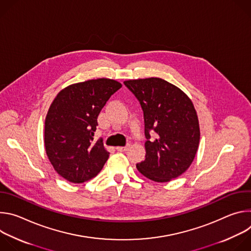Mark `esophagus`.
Returning a JSON list of instances; mask_svg holds the SVG:
<instances>
[{"mask_svg":"<svg viewBox=\"0 0 251 251\" xmlns=\"http://www.w3.org/2000/svg\"><path fill=\"white\" fill-rule=\"evenodd\" d=\"M130 144H128V145H126V146H124V147H122V146H118V147H116V150L117 151H119V152H124V151H127L129 148H130Z\"/></svg>","mask_w":251,"mask_h":251,"instance_id":"1","label":"esophagus"}]
</instances>
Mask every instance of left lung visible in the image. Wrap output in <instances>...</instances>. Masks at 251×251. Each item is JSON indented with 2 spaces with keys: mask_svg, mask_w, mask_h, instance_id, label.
Returning <instances> with one entry per match:
<instances>
[{
  "mask_svg": "<svg viewBox=\"0 0 251 251\" xmlns=\"http://www.w3.org/2000/svg\"><path fill=\"white\" fill-rule=\"evenodd\" d=\"M144 111L146 159L138 171L158 183L170 182L193 163L200 144V124L191 98L176 85L159 77L125 80ZM151 129L157 138L150 141Z\"/></svg>",
  "mask_w": 251,
  "mask_h": 251,
  "instance_id": "obj_1",
  "label": "left lung"
}]
</instances>
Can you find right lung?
Returning <instances> with one entry per match:
<instances>
[{"label": "right lung", "instance_id": "1", "mask_svg": "<svg viewBox=\"0 0 251 251\" xmlns=\"http://www.w3.org/2000/svg\"><path fill=\"white\" fill-rule=\"evenodd\" d=\"M121 87L114 79H90L66 86L51 102L45 121V148L53 169L66 181H89L108 160L110 153L93 136L101 109Z\"/></svg>", "mask_w": 251, "mask_h": 251}]
</instances>
